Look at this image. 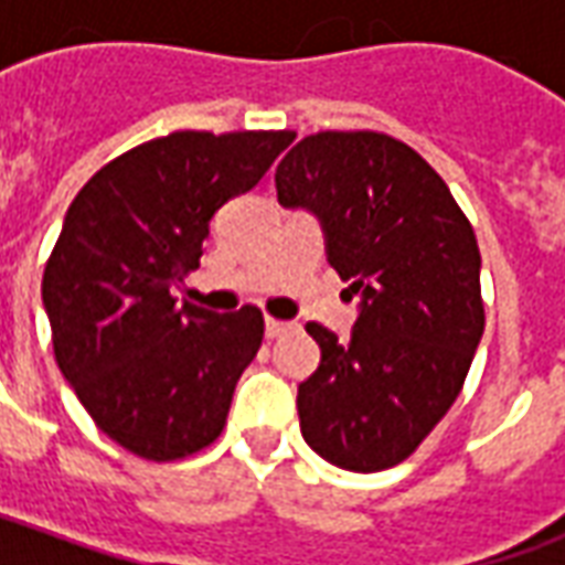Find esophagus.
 I'll use <instances>...</instances> for the list:
<instances>
[{
  "mask_svg": "<svg viewBox=\"0 0 565 565\" xmlns=\"http://www.w3.org/2000/svg\"><path fill=\"white\" fill-rule=\"evenodd\" d=\"M299 327L296 323H290V320H278V318H266V335L269 339H281V335H287V332H296Z\"/></svg>",
  "mask_w": 565,
  "mask_h": 565,
  "instance_id": "1",
  "label": "esophagus"
}]
</instances>
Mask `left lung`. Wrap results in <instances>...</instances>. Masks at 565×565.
Instances as JSON below:
<instances>
[{
	"instance_id": "obj_1",
	"label": "left lung",
	"mask_w": 565,
	"mask_h": 565,
	"mask_svg": "<svg viewBox=\"0 0 565 565\" xmlns=\"http://www.w3.org/2000/svg\"><path fill=\"white\" fill-rule=\"evenodd\" d=\"M275 186L318 214L332 269L360 296L351 339L306 327L320 366L299 384L302 436L348 472L391 469L448 415L484 332L472 223L415 148L372 129L306 136Z\"/></svg>"
}]
</instances>
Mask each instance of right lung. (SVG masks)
<instances>
[{"mask_svg":"<svg viewBox=\"0 0 565 565\" xmlns=\"http://www.w3.org/2000/svg\"><path fill=\"white\" fill-rule=\"evenodd\" d=\"M296 132L178 129L105 162L72 199L42 299L60 372L120 448L172 462L209 448L263 344V311L214 315L172 290L209 221L269 172Z\"/></svg>","mask_w":565,"mask_h":565,"instance_id":"right-lung-1","label":"right lung"}]
</instances>
